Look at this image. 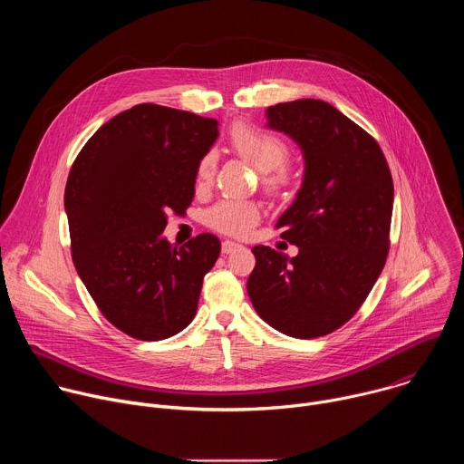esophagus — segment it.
I'll return each mask as SVG.
<instances>
[{
	"label": "esophagus",
	"mask_w": 464,
	"mask_h": 464,
	"mask_svg": "<svg viewBox=\"0 0 464 464\" xmlns=\"http://www.w3.org/2000/svg\"><path fill=\"white\" fill-rule=\"evenodd\" d=\"M242 246L238 244V242H231V240H224L222 242V253L224 255H229V253H233V251H237V249H240Z\"/></svg>",
	"instance_id": "obj_1"
}]
</instances>
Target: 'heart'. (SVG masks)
Masks as SVG:
<instances>
[{
  "label": "heart",
  "mask_w": 464,
  "mask_h": 464,
  "mask_svg": "<svg viewBox=\"0 0 464 464\" xmlns=\"http://www.w3.org/2000/svg\"><path fill=\"white\" fill-rule=\"evenodd\" d=\"M229 145L238 156L247 160L258 172L264 174V183L268 188L276 190L288 181L285 163L288 161L290 149L283 138L251 124H237L229 134ZM215 170L217 158L213 152H209L198 163V181L209 183ZM258 218L260 211L255 204L237 200L218 202L206 215V220L213 229L233 237H244L258 222Z\"/></svg>",
  "instance_id": "heart-1"
}]
</instances>
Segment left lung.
Listing matches in <instances>:
<instances>
[{
    "instance_id": "obj_1",
    "label": "left lung",
    "mask_w": 464,
    "mask_h": 464,
    "mask_svg": "<svg viewBox=\"0 0 464 464\" xmlns=\"http://www.w3.org/2000/svg\"><path fill=\"white\" fill-rule=\"evenodd\" d=\"M268 126L304 158L303 185L276 227L299 253L255 246L247 295L279 333L310 340L334 333L367 299L389 253L392 178L374 138L319 99L266 110Z\"/></svg>"
}]
</instances>
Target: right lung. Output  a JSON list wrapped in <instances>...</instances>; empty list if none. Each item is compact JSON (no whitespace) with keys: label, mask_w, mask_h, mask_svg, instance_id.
Masks as SVG:
<instances>
[{"label":"right lung","mask_w":464,"mask_h":464,"mask_svg":"<svg viewBox=\"0 0 464 464\" xmlns=\"http://www.w3.org/2000/svg\"><path fill=\"white\" fill-rule=\"evenodd\" d=\"M218 121L138 104L102 124L65 183L72 256L102 315L121 333L160 342L192 321L220 240L202 233L181 247L163 238L183 215Z\"/></svg>","instance_id":"add662e5"}]
</instances>
